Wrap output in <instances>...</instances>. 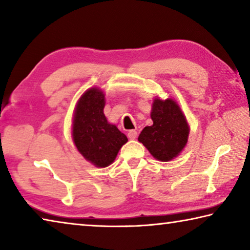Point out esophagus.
<instances>
[{
  "label": "esophagus",
  "mask_w": 250,
  "mask_h": 250,
  "mask_svg": "<svg viewBox=\"0 0 250 250\" xmlns=\"http://www.w3.org/2000/svg\"><path fill=\"white\" fill-rule=\"evenodd\" d=\"M137 135H138V132L135 130H130L128 132V138L130 140H134V139L137 138Z\"/></svg>",
  "instance_id": "obj_1"
}]
</instances>
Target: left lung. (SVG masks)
Returning <instances> with one entry per match:
<instances>
[{
  "label": "left lung",
  "mask_w": 250,
  "mask_h": 250,
  "mask_svg": "<svg viewBox=\"0 0 250 250\" xmlns=\"http://www.w3.org/2000/svg\"><path fill=\"white\" fill-rule=\"evenodd\" d=\"M151 119L153 125L141 131L138 140L153 158L167 162L179 155L188 143L189 126L174 100L155 98L152 104Z\"/></svg>",
  "instance_id": "8db88e82"
}]
</instances>
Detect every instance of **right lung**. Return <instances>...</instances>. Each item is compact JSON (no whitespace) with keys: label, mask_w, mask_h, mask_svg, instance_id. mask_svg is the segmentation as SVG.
Segmentation results:
<instances>
[{"label":"right lung","mask_w":250,"mask_h":250,"mask_svg":"<svg viewBox=\"0 0 250 250\" xmlns=\"http://www.w3.org/2000/svg\"><path fill=\"white\" fill-rule=\"evenodd\" d=\"M104 94L99 88L83 92L75 108L73 140L84 159L97 167H105L115 161L125 137L104 113Z\"/></svg>","instance_id":"1"}]
</instances>
